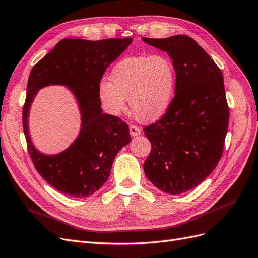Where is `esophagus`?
Listing matches in <instances>:
<instances>
[{
	"instance_id": "esophagus-1",
	"label": "esophagus",
	"mask_w": 258,
	"mask_h": 258,
	"mask_svg": "<svg viewBox=\"0 0 258 258\" xmlns=\"http://www.w3.org/2000/svg\"><path fill=\"white\" fill-rule=\"evenodd\" d=\"M129 131H130V136L131 137H137V136H140V135L142 134L141 129L134 126V124H130V126H129Z\"/></svg>"
}]
</instances>
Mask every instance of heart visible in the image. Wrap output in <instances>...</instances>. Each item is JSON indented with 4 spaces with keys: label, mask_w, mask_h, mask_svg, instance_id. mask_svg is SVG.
Masks as SVG:
<instances>
[{
    "label": "heart",
    "mask_w": 258,
    "mask_h": 258,
    "mask_svg": "<svg viewBox=\"0 0 258 258\" xmlns=\"http://www.w3.org/2000/svg\"><path fill=\"white\" fill-rule=\"evenodd\" d=\"M176 84L174 62L163 53L140 54L119 60L110 82L102 81L99 97L111 115H119L126 105L140 121H154L166 113Z\"/></svg>",
    "instance_id": "heart-1"
}]
</instances>
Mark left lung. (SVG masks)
Listing matches in <instances>:
<instances>
[{
  "instance_id": "obj_1",
  "label": "left lung",
  "mask_w": 258,
  "mask_h": 258,
  "mask_svg": "<svg viewBox=\"0 0 258 258\" xmlns=\"http://www.w3.org/2000/svg\"><path fill=\"white\" fill-rule=\"evenodd\" d=\"M142 40L167 51L176 69L175 95L166 114L144 128L152 151L144 172L171 195L198 186L220 161L229 121L221 69L194 38Z\"/></svg>"
}]
</instances>
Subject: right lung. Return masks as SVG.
<instances>
[{
    "mask_svg": "<svg viewBox=\"0 0 258 258\" xmlns=\"http://www.w3.org/2000/svg\"><path fill=\"white\" fill-rule=\"evenodd\" d=\"M132 38L87 41L64 38L31 70L22 124L28 152L41 176L68 196L88 197L104 185L115 156L130 142L129 127L119 117L103 114L99 97L101 79ZM49 84H63L80 105L82 128L69 149L58 155H44L33 146L27 131V115L36 92Z\"/></svg>",
    "mask_w": 258,
    "mask_h": 258,
    "instance_id": "add662e5",
    "label": "right lung"
}]
</instances>
